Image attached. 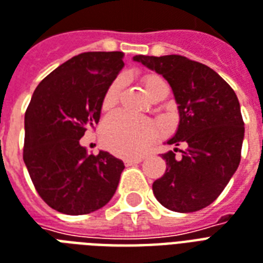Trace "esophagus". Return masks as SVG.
Listing matches in <instances>:
<instances>
[{"label":"esophagus","mask_w":263,"mask_h":263,"mask_svg":"<svg viewBox=\"0 0 263 263\" xmlns=\"http://www.w3.org/2000/svg\"><path fill=\"white\" fill-rule=\"evenodd\" d=\"M142 160H143L142 157H131V158H125V160H124V163H125V165H134V164H139Z\"/></svg>","instance_id":"esophagus-1"}]
</instances>
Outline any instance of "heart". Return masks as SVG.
<instances>
[{"mask_svg":"<svg viewBox=\"0 0 263 263\" xmlns=\"http://www.w3.org/2000/svg\"><path fill=\"white\" fill-rule=\"evenodd\" d=\"M125 80L118 77L111 81L102 98V109L109 111L118 103ZM143 85L150 98H156L161 91L168 89L167 83L158 74L149 73L143 77ZM157 125L147 118L135 117L123 111L111 114L105 120L100 129L103 145L118 156H139L157 139Z\"/></svg>","mask_w":263,"mask_h":263,"instance_id":"heart-1","label":"heart"}]
</instances>
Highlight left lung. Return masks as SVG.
Returning <instances> with one entry per match:
<instances>
[{
	"label": "left lung",
	"instance_id": "1",
	"mask_svg": "<svg viewBox=\"0 0 263 263\" xmlns=\"http://www.w3.org/2000/svg\"><path fill=\"white\" fill-rule=\"evenodd\" d=\"M161 74L172 89L179 124L168 145L187 143L182 157L176 147L161 157L167 170L153 183L158 203L175 212H194L215 201L237 170L244 123L234 91L208 66L180 55L134 56Z\"/></svg>",
	"mask_w": 263,
	"mask_h": 263
}]
</instances>
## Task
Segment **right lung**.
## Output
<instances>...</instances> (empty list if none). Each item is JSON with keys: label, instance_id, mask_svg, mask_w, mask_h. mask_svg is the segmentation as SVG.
<instances>
[{"label": "right lung", "instance_id": "right-lung-1", "mask_svg": "<svg viewBox=\"0 0 263 263\" xmlns=\"http://www.w3.org/2000/svg\"><path fill=\"white\" fill-rule=\"evenodd\" d=\"M123 52H85L48 74L25 114L23 160L51 208L84 215L109 203L125 167L120 158L80 145L99 123L102 98L124 67Z\"/></svg>", "mask_w": 263, "mask_h": 263}]
</instances>
